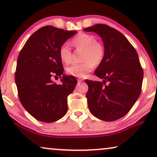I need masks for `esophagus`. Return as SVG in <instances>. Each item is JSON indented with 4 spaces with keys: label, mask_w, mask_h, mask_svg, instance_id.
<instances>
[{
    "label": "esophagus",
    "mask_w": 157,
    "mask_h": 157,
    "mask_svg": "<svg viewBox=\"0 0 157 157\" xmlns=\"http://www.w3.org/2000/svg\"><path fill=\"white\" fill-rule=\"evenodd\" d=\"M83 81V80L82 78H79V79H78V83H81V82H82Z\"/></svg>",
    "instance_id": "34e87169"
}]
</instances>
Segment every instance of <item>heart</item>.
Instances as JSON below:
<instances>
[{
    "label": "heart",
    "instance_id": "heart-1",
    "mask_svg": "<svg viewBox=\"0 0 157 157\" xmlns=\"http://www.w3.org/2000/svg\"><path fill=\"white\" fill-rule=\"evenodd\" d=\"M71 43L76 48L83 49L81 63H74L67 68V74L78 78H83L88 72L103 61L105 56L103 45L97 42L96 37L90 34L81 33L73 38ZM59 54L61 60L65 63H69L72 60V52L69 45L63 44L60 47Z\"/></svg>",
    "mask_w": 157,
    "mask_h": 157
}]
</instances>
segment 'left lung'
<instances>
[{
    "mask_svg": "<svg viewBox=\"0 0 157 157\" xmlns=\"http://www.w3.org/2000/svg\"><path fill=\"white\" fill-rule=\"evenodd\" d=\"M83 30L98 34L105 48L103 59L94 72L103 82L86 80L88 108L100 120L115 121L130 110L141 94L144 74L139 56L120 32L107 25Z\"/></svg>",
    "mask_w": 157,
    "mask_h": 157,
    "instance_id": "obj_1",
    "label": "left lung"
}]
</instances>
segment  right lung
<instances>
[{
	"instance_id": "add662e5",
	"label": "right lung",
	"mask_w": 157,
	"mask_h": 157,
	"mask_svg": "<svg viewBox=\"0 0 157 157\" xmlns=\"http://www.w3.org/2000/svg\"><path fill=\"white\" fill-rule=\"evenodd\" d=\"M76 33L51 25L42 27L29 37L18 55L15 81L20 103L41 122H55L67 112V97L74 91L77 81L63 74L59 50ZM53 75L62 78L63 83H54Z\"/></svg>"
}]
</instances>
